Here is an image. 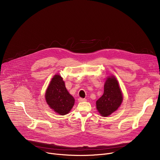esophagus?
I'll use <instances>...</instances> for the list:
<instances>
[{
  "mask_svg": "<svg viewBox=\"0 0 160 160\" xmlns=\"http://www.w3.org/2000/svg\"><path fill=\"white\" fill-rule=\"evenodd\" d=\"M78 102H83V101H85L86 99H84V98H80L78 99Z\"/></svg>",
  "mask_w": 160,
  "mask_h": 160,
  "instance_id": "obj_1",
  "label": "esophagus"
}]
</instances>
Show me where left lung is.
<instances>
[{
  "instance_id": "1",
  "label": "left lung",
  "mask_w": 160,
  "mask_h": 160,
  "mask_svg": "<svg viewBox=\"0 0 160 160\" xmlns=\"http://www.w3.org/2000/svg\"><path fill=\"white\" fill-rule=\"evenodd\" d=\"M123 101V96L118 81L114 77H109L104 86V93L96 101L97 109L102 117H108L117 110Z\"/></svg>"
}]
</instances>
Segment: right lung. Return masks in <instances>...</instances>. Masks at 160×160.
I'll return each instance as SVG.
<instances>
[{"instance_id":"obj_1","label":"right lung","mask_w":160,"mask_h":160,"mask_svg":"<svg viewBox=\"0 0 160 160\" xmlns=\"http://www.w3.org/2000/svg\"><path fill=\"white\" fill-rule=\"evenodd\" d=\"M45 99L49 107L61 115L68 113L75 103L73 97L66 90L62 78L56 75L48 86Z\"/></svg>"}]
</instances>
